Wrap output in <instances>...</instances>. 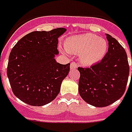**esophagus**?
<instances>
[{
  "label": "esophagus",
  "instance_id": "1",
  "mask_svg": "<svg viewBox=\"0 0 132 132\" xmlns=\"http://www.w3.org/2000/svg\"><path fill=\"white\" fill-rule=\"evenodd\" d=\"M70 68H71V69H76V68H77V64L75 62H71V65H70Z\"/></svg>",
  "mask_w": 132,
  "mask_h": 132
}]
</instances>
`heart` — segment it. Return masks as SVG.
Returning a JSON list of instances; mask_svg holds the SVG:
<instances>
[{
    "label": "heart",
    "mask_w": 132,
    "mask_h": 132,
    "mask_svg": "<svg viewBox=\"0 0 132 132\" xmlns=\"http://www.w3.org/2000/svg\"><path fill=\"white\" fill-rule=\"evenodd\" d=\"M65 47L71 53L80 55L79 61L85 66L100 62L108 51L106 40L91 33L70 37L66 41Z\"/></svg>",
    "instance_id": "heart-1"
}]
</instances>
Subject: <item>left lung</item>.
Here are the masks:
<instances>
[{
  "mask_svg": "<svg viewBox=\"0 0 132 132\" xmlns=\"http://www.w3.org/2000/svg\"><path fill=\"white\" fill-rule=\"evenodd\" d=\"M106 37L108 51L103 59L89 68H78L79 93L86 103L95 107H105L120 99L129 74L124 48L110 35Z\"/></svg>",
  "mask_w": 132,
  "mask_h": 132,
  "instance_id": "left-lung-1",
  "label": "left lung"
}]
</instances>
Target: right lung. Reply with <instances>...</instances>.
Returning <instances> with one entry per match:
<instances>
[{
	"instance_id": "add662e5",
	"label": "right lung",
	"mask_w": 132,
	"mask_h": 132,
	"mask_svg": "<svg viewBox=\"0 0 132 132\" xmlns=\"http://www.w3.org/2000/svg\"><path fill=\"white\" fill-rule=\"evenodd\" d=\"M65 28L30 32L18 41L9 55L7 76L13 94L32 106L51 103L59 95L70 63L56 62L59 37Z\"/></svg>"
}]
</instances>
